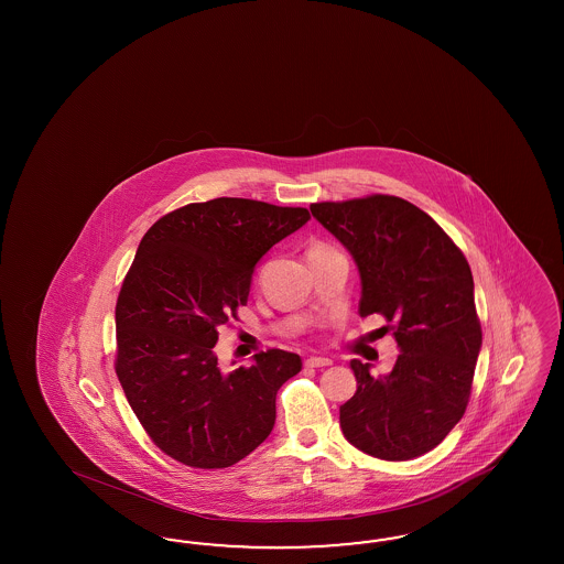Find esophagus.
Here are the masks:
<instances>
[{
	"instance_id": "1",
	"label": "esophagus",
	"mask_w": 564,
	"mask_h": 564,
	"mask_svg": "<svg viewBox=\"0 0 564 564\" xmlns=\"http://www.w3.org/2000/svg\"><path fill=\"white\" fill-rule=\"evenodd\" d=\"M333 361L328 358H307L306 359V368H326V366H330Z\"/></svg>"
}]
</instances>
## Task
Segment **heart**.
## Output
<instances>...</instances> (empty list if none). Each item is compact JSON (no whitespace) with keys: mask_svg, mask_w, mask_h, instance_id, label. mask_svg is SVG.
<instances>
[{"mask_svg":"<svg viewBox=\"0 0 564 564\" xmlns=\"http://www.w3.org/2000/svg\"><path fill=\"white\" fill-rule=\"evenodd\" d=\"M316 248H325V243H314L310 250H316Z\"/></svg>","mask_w":564,"mask_h":564,"instance_id":"heart-1","label":"heart"}]
</instances>
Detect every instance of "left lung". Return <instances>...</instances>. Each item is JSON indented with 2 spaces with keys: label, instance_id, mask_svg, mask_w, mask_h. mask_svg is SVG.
Wrapping results in <instances>:
<instances>
[{
  "label": "left lung",
  "instance_id": "left-lung-1",
  "mask_svg": "<svg viewBox=\"0 0 564 564\" xmlns=\"http://www.w3.org/2000/svg\"><path fill=\"white\" fill-rule=\"evenodd\" d=\"M310 210L358 264L359 316L380 314L401 347L389 375L351 361L358 391L339 410L343 434L378 459H415L443 443L469 403L481 347L469 262L438 223L399 196Z\"/></svg>",
  "mask_w": 564,
  "mask_h": 564
}]
</instances>
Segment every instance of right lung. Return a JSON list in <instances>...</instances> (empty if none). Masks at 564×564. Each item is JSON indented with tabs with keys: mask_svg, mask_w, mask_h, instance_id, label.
I'll return each instance as SVG.
<instances>
[{
	"mask_svg": "<svg viewBox=\"0 0 564 564\" xmlns=\"http://www.w3.org/2000/svg\"><path fill=\"white\" fill-rule=\"evenodd\" d=\"M307 219L302 206L223 196L171 210L140 241L116 304V375L171 459L231 467L271 434L300 356L267 349L225 375L213 347L248 304L258 260Z\"/></svg>",
	"mask_w": 564,
	"mask_h": 564,
	"instance_id": "add662e5",
	"label": "right lung"
}]
</instances>
